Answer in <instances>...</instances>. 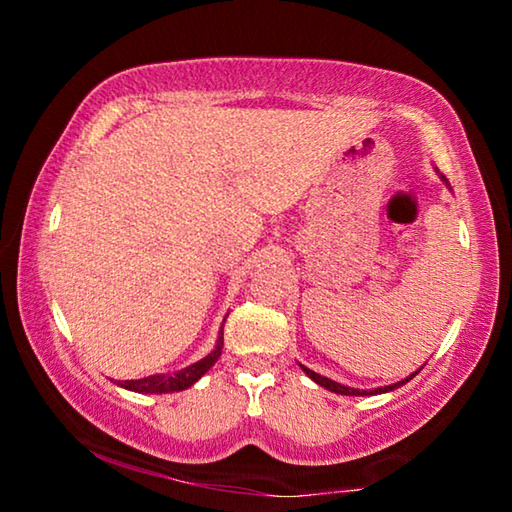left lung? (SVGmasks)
I'll use <instances>...</instances> for the list:
<instances>
[{
    "instance_id": "1",
    "label": "left lung",
    "mask_w": 512,
    "mask_h": 512,
    "mask_svg": "<svg viewBox=\"0 0 512 512\" xmlns=\"http://www.w3.org/2000/svg\"><path fill=\"white\" fill-rule=\"evenodd\" d=\"M447 183V178L445 176H440ZM300 368L307 372V377L309 379H314L316 384H320L323 388H327V391H332V393H336V395H379V393H388V391H395V388H400V386H404L406 381H411L415 375H418L420 370H415L413 375H409L406 379H402V381H397V384H391V386H379V388H372V391H361V388H350V386H343V384H339V381H332V379H327V377H323V375H318V372H314V370H309L307 366H302L300 363Z\"/></svg>"
}]
</instances>
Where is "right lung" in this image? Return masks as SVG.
<instances>
[{
    "instance_id": "add662e5",
    "label": "right lung",
    "mask_w": 512,
    "mask_h": 512,
    "mask_svg": "<svg viewBox=\"0 0 512 512\" xmlns=\"http://www.w3.org/2000/svg\"><path fill=\"white\" fill-rule=\"evenodd\" d=\"M221 348H223V332H219V341H216V348L203 357L201 361L192 363L178 372H167V375H149L144 379H126V381H117L121 388H128V391L135 393H178L185 391V388L194 386L198 379H201L207 370H210L216 361L221 357Z\"/></svg>"
}]
</instances>
